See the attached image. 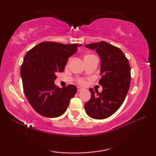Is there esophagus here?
Instances as JSON below:
<instances>
[{
	"label": "esophagus",
	"instance_id": "34e87169",
	"mask_svg": "<svg viewBox=\"0 0 156 156\" xmlns=\"http://www.w3.org/2000/svg\"><path fill=\"white\" fill-rule=\"evenodd\" d=\"M82 88H81V87H77V91H82Z\"/></svg>",
	"mask_w": 156,
	"mask_h": 156
}]
</instances>
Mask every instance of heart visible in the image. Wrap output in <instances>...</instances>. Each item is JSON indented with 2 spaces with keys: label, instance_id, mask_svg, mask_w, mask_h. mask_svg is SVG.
<instances>
[{
  "label": "heart",
  "instance_id": "b5f03b06",
  "mask_svg": "<svg viewBox=\"0 0 156 156\" xmlns=\"http://www.w3.org/2000/svg\"><path fill=\"white\" fill-rule=\"evenodd\" d=\"M95 57V56H94V55H90V54L87 55H85V56H84V60H85V59H87L91 58V57ZM77 82L80 84L84 85V84H86V80H85V79H84V78L78 79Z\"/></svg>",
  "mask_w": 156,
  "mask_h": 156
}]
</instances>
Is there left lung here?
Returning a JSON list of instances; mask_svg holds the SVG:
<instances>
[{"instance_id":"left-lung-1","label":"left lung","mask_w":156,"mask_h":156,"mask_svg":"<svg viewBox=\"0 0 156 156\" xmlns=\"http://www.w3.org/2000/svg\"><path fill=\"white\" fill-rule=\"evenodd\" d=\"M96 50L101 61L99 84L101 93L89 89L91 97L84 104L87 115L95 119H106L114 114L124 101L131 84V67L123 52L117 47L101 41L85 45Z\"/></svg>"}]
</instances>
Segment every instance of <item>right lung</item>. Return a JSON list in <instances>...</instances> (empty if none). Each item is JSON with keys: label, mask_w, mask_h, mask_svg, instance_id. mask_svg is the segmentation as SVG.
<instances>
[{"label": "right lung", "mask_w": 156, "mask_h": 156, "mask_svg": "<svg viewBox=\"0 0 156 156\" xmlns=\"http://www.w3.org/2000/svg\"><path fill=\"white\" fill-rule=\"evenodd\" d=\"M81 44L42 42L30 50L21 65L23 90L32 107L44 117L55 118L66 112L76 87L55 84L57 73L65 69L69 57Z\"/></svg>", "instance_id": "obj_1"}]
</instances>
